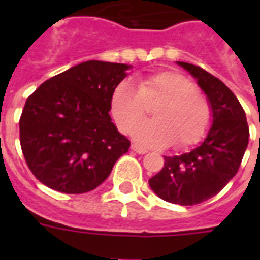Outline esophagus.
Here are the masks:
<instances>
[{"instance_id":"34e87169","label":"esophagus","mask_w":260,"mask_h":260,"mask_svg":"<svg viewBox=\"0 0 260 260\" xmlns=\"http://www.w3.org/2000/svg\"><path fill=\"white\" fill-rule=\"evenodd\" d=\"M131 148H132V151H135V152H138V154H140V155H144L148 152V150H147V148L138 146V144H132V146H131Z\"/></svg>"}]
</instances>
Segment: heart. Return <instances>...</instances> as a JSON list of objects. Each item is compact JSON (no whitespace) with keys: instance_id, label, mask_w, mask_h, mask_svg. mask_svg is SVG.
<instances>
[{"instance_id":"1","label":"heart","mask_w":260,"mask_h":260,"mask_svg":"<svg viewBox=\"0 0 260 260\" xmlns=\"http://www.w3.org/2000/svg\"><path fill=\"white\" fill-rule=\"evenodd\" d=\"M160 99L154 118L135 127L145 115L146 103ZM110 113L122 134L131 132L136 142L165 146L174 140L177 147L200 142L210 124V106L194 90L193 82L178 71L165 70L139 79L138 85L124 81L114 89Z\"/></svg>"}]
</instances>
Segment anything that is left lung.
I'll list each match as a JSON object with an SVG mask.
<instances>
[{
	"label": "left lung",
	"instance_id": "left-lung-1",
	"mask_svg": "<svg viewBox=\"0 0 260 260\" xmlns=\"http://www.w3.org/2000/svg\"><path fill=\"white\" fill-rule=\"evenodd\" d=\"M197 81L212 114L206 138L182 155L165 156V166L150 178L158 197L178 205H196L213 197L238 173L248 146L250 129L244 109L224 83L204 69L177 62Z\"/></svg>",
	"mask_w": 260,
	"mask_h": 260
}]
</instances>
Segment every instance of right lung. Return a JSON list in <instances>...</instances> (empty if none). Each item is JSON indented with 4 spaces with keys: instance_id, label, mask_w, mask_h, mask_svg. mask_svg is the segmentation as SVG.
Wrapping results in <instances>:
<instances>
[{
    "instance_id": "1",
    "label": "right lung",
    "mask_w": 260,
    "mask_h": 260,
    "mask_svg": "<svg viewBox=\"0 0 260 260\" xmlns=\"http://www.w3.org/2000/svg\"><path fill=\"white\" fill-rule=\"evenodd\" d=\"M132 66L87 60L42 83L25 102L20 143L39 181L66 194L94 190L129 140L109 116L110 100Z\"/></svg>"
}]
</instances>
